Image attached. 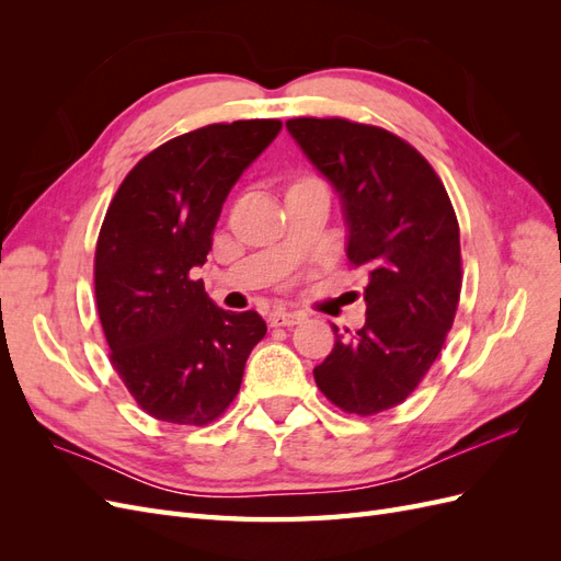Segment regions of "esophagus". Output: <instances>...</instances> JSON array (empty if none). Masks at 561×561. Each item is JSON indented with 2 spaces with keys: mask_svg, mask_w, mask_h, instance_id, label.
Listing matches in <instances>:
<instances>
[{
  "mask_svg": "<svg viewBox=\"0 0 561 561\" xmlns=\"http://www.w3.org/2000/svg\"><path fill=\"white\" fill-rule=\"evenodd\" d=\"M271 325L274 328H295V325H301L304 320H307V313L304 311H285V309H280V311H274L271 313Z\"/></svg>",
  "mask_w": 561,
  "mask_h": 561,
  "instance_id": "34e87169",
  "label": "esophagus"
}]
</instances>
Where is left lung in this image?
<instances>
[{"label": "left lung", "mask_w": 561, "mask_h": 561, "mask_svg": "<svg viewBox=\"0 0 561 561\" xmlns=\"http://www.w3.org/2000/svg\"><path fill=\"white\" fill-rule=\"evenodd\" d=\"M342 201L346 257L367 276L363 330L339 334L313 377L369 416L400 404L445 346L461 297V239L443 180L398 135L346 118L285 122ZM348 332V330H346Z\"/></svg>", "instance_id": "obj_1"}]
</instances>
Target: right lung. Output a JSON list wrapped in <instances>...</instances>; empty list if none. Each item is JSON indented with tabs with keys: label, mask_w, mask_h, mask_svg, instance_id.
Here are the masks:
<instances>
[{
	"label": "right lung",
	"mask_w": 561,
	"mask_h": 561,
	"mask_svg": "<svg viewBox=\"0 0 561 561\" xmlns=\"http://www.w3.org/2000/svg\"><path fill=\"white\" fill-rule=\"evenodd\" d=\"M280 128L250 118L184 133L135 165L110 203L95 248L98 313L116 375L159 421H215L266 334L260 313L219 309L192 268L206 264L231 186Z\"/></svg>",
	"instance_id": "obj_1"
}]
</instances>
